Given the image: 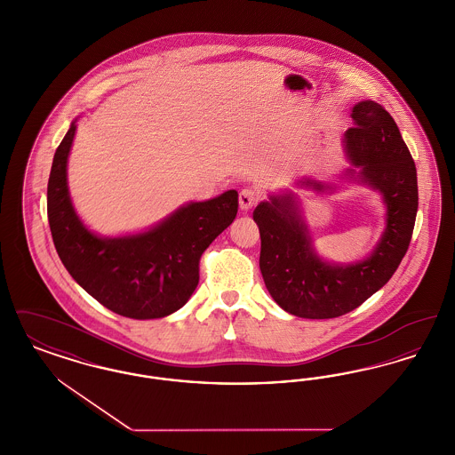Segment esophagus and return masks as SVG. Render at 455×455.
Here are the masks:
<instances>
[{
    "instance_id": "esophagus-1",
    "label": "esophagus",
    "mask_w": 455,
    "mask_h": 455,
    "mask_svg": "<svg viewBox=\"0 0 455 455\" xmlns=\"http://www.w3.org/2000/svg\"><path fill=\"white\" fill-rule=\"evenodd\" d=\"M258 201H259V195L251 188L242 189L238 195V206L242 212H249L252 206L258 204Z\"/></svg>"
}]
</instances>
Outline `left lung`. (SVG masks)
<instances>
[{"label":"left lung","instance_id":"1","mask_svg":"<svg viewBox=\"0 0 455 455\" xmlns=\"http://www.w3.org/2000/svg\"><path fill=\"white\" fill-rule=\"evenodd\" d=\"M345 132L353 167L347 175L379 191L386 230L367 259L336 264L317 256L293 193L269 196L254 210L259 227V267L267 291L283 310L303 319H332L355 310L389 282L411 242L418 212L416 165L395 121L373 100L358 102ZM315 191L331 186L300 180Z\"/></svg>","mask_w":455,"mask_h":455}]
</instances>
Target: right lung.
I'll return each mask as SVG.
<instances>
[{"label":"right lung","instance_id":"obj_1","mask_svg":"<svg viewBox=\"0 0 455 455\" xmlns=\"http://www.w3.org/2000/svg\"><path fill=\"white\" fill-rule=\"evenodd\" d=\"M75 131L73 121L54 153L47 184V218L60 259L108 310L140 321L171 315L197 286L201 254L237 217V191L180 206L147 232L99 237L78 218L68 191Z\"/></svg>","mask_w":455,"mask_h":455}]
</instances>
